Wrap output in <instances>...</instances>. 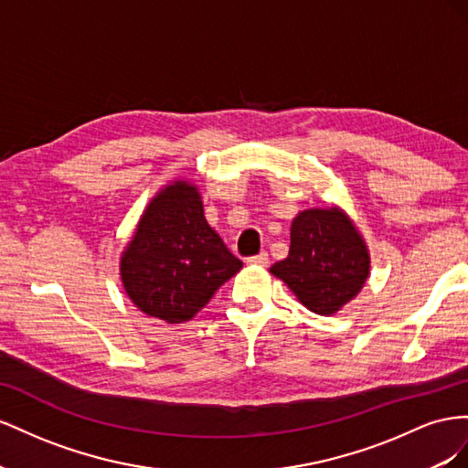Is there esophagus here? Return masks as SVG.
I'll return each mask as SVG.
<instances>
[{"label":"esophagus","instance_id":"1","mask_svg":"<svg viewBox=\"0 0 468 468\" xmlns=\"http://www.w3.org/2000/svg\"><path fill=\"white\" fill-rule=\"evenodd\" d=\"M249 262H250V264H259V266H266V264H269V252H266V250H261L259 255L250 257V259H249Z\"/></svg>","mask_w":468,"mask_h":468}]
</instances>
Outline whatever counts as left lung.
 I'll use <instances>...</instances> for the list:
<instances>
[{
  "instance_id": "left-lung-1",
  "label": "left lung",
  "mask_w": 468,
  "mask_h": 468,
  "mask_svg": "<svg viewBox=\"0 0 468 468\" xmlns=\"http://www.w3.org/2000/svg\"><path fill=\"white\" fill-rule=\"evenodd\" d=\"M271 272L314 314H337L363 290L370 257L365 239L339 207L300 211L292 221L290 250Z\"/></svg>"
}]
</instances>
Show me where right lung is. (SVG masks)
I'll return each instance as SVG.
<instances>
[{
  "label": "right lung",
  "mask_w": 468,
  "mask_h": 468,
  "mask_svg": "<svg viewBox=\"0 0 468 468\" xmlns=\"http://www.w3.org/2000/svg\"><path fill=\"white\" fill-rule=\"evenodd\" d=\"M241 266L206 221L196 186L176 180L146 206L119 271L127 296L143 314L184 324Z\"/></svg>",
  "instance_id": "right-lung-1"
}]
</instances>
